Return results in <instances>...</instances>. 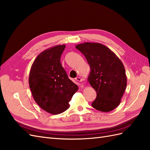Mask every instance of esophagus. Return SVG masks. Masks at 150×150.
<instances>
[{
    "mask_svg": "<svg viewBox=\"0 0 150 150\" xmlns=\"http://www.w3.org/2000/svg\"><path fill=\"white\" fill-rule=\"evenodd\" d=\"M76 81H79V82H81L83 81V79L81 78H80V77H77L76 78Z\"/></svg>",
    "mask_w": 150,
    "mask_h": 150,
    "instance_id": "1",
    "label": "esophagus"
}]
</instances>
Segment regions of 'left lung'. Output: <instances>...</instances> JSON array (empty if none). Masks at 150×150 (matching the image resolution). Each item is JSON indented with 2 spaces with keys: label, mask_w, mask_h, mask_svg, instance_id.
I'll return each mask as SVG.
<instances>
[{
  "label": "left lung",
  "mask_w": 150,
  "mask_h": 150,
  "mask_svg": "<svg viewBox=\"0 0 150 150\" xmlns=\"http://www.w3.org/2000/svg\"><path fill=\"white\" fill-rule=\"evenodd\" d=\"M90 67L88 81L96 90L92 105L98 111L109 112L118 106L127 87V78L121 60L100 43L84 42L76 46Z\"/></svg>",
  "instance_id": "8db88e82"
}]
</instances>
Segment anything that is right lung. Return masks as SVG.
Returning a JSON list of instances; mask_svg holds the SVG:
<instances>
[{
	"label": "right lung",
	"mask_w": 150,
	"mask_h": 150,
	"mask_svg": "<svg viewBox=\"0 0 150 150\" xmlns=\"http://www.w3.org/2000/svg\"><path fill=\"white\" fill-rule=\"evenodd\" d=\"M65 47V45H57L44 50L34 60L29 73V86L34 100L53 115L69 109V102L78 90L60 63Z\"/></svg>",
	"instance_id": "1"
}]
</instances>
